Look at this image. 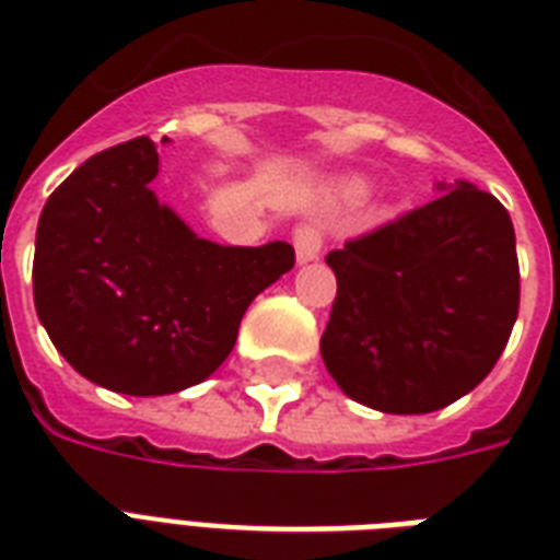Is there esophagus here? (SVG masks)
Listing matches in <instances>:
<instances>
[{"label": "esophagus", "mask_w": 560, "mask_h": 560, "mask_svg": "<svg viewBox=\"0 0 560 560\" xmlns=\"http://www.w3.org/2000/svg\"><path fill=\"white\" fill-rule=\"evenodd\" d=\"M320 231L315 224H301L294 231V257H298V266H306V262H315L320 257Z\"/></svg>", "instance_id": "1"}]
</instances>
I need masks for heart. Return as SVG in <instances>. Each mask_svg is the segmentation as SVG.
I'll use <instances>...</instances> for the list:
<instances>
[{
	"instance_id": "heart-1",
	"label": "heart",
	"mask_w": 560,
	"mask_h": 560,
	"mask_svg": "<svg viewBox=\"0 0 560 560\" xmlns=\"http://www.w3.org/2000/svg\"><path fill=\"white\" fill-rule=\"evenodd\" d=\"M371 177L368 175H345L329 186V195L341 203H359L371 195Z\"/></svg>"
}]
</instances>
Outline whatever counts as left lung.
Listing matches in <instances>:
<instances>
[{"instance_id":"1","label":"left lung","mask_w":560,"mask_h":560,"mask_svg":"<svg viewBox=\"0 0 560 560\" xmlns=\"http://www.w3.org/2000/svg\"><path fill=\"white\" fill-rule=\"evenodd\" d=\"M327 254L336 303L320 336L329 376L385 415H427L491 374L517 320L514 224L470 180Z\"/></svg>"}]
</instances>
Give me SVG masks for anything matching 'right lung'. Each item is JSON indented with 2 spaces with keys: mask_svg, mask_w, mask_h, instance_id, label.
Here are the masks:
<instances>
[{
  "mask_svg": "<svg viewBox=\"0 0 560 560\" xmlns=\"http://www.w3.org/2000/svg\"><path fill=\"white\" fill-rule=\"evenodd\" d=\"M149 137L95 154L51 192L34 242V306L90 383L160 397L203 383L262 289L294 266L289 242L201 240L151 180Z\"/></svg>",
  "mask_w": 560,
  "mask_h": 560,
  "instance_id": "obj_1",
  "label": "right lung"
}]
</instances>
